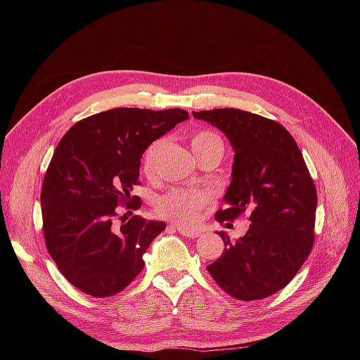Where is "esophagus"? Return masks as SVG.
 I'll list each match as a JSON object with an SVG mask.
<instances>
[{
  "label": "esophagus",
  "mask_w": 360,
  "mask_h": 360,
  "mask_svg": "<svg viewBox=\"0 0 360 360\" xmlns=\"http://www.w3.org/2000/svg\"><path fill=\"white\" fill-rule=\"evenodd\" d=\"M169 228H172V230H177L181 236H188V237H198L201 234L198 230H189V228H184L177 224H171Z\"/></svg>",
  "instance_id": "34e87169"
}]
</instances>
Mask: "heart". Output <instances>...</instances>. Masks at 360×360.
Segmentation results:
<instances>
[{"mask_svg":"<svg viewBox=\"0 0 360 360\" xmlns=\"http://www.w3.org/2000/svg\"><path fill=\"white\" fill-rule=\"evenodd\" d=\"M191 148L195 156L204 153H224L222 138L212 130L201 129L191 135ZM163 147V141L151 143L143 156V171L147 177H153L158 171V158ZM209 204V197L202 192L188 189H172L163 195L156 202V213L167 219L176 221L181 225H193L200 219L204 207Z\"/></svg>","mask_w":360,"mask_h":360,"instance_id":"obj_1","label":"heart"}]
</instances>
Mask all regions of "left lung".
Returning a JSON list of instances; mask_svg holds the SVG:
<instances>
[{"label": "left lung", "mask_w": 360, "mask_h": 360, "mask_svg": "<svg viewBox=\"0 0 360 360\" xmlns=\"http://www.w3.org/2000/svg\"><path fill=\"white\" fill-rule=\"evenodd\" d=\"M192 114L224 132L234 150L226 209L216 219L250 214L249 230L238 240L217 233L225 249L207 270L231 297H269L296 276L314 243L317 191L302 151L274 120L234 108Z\"/></svg>", "instance_id": "8db88e82"}]
</instances>
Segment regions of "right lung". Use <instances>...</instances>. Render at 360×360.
Masks as SVG:
<instances>
[{
  "instance_id": "right-lung-1",
  "label": "right lung",
  "mask_w": 360,
  "mask_h": 360,
  "mask_svg": "<svg viewBox=\"0 0 360 360\" xmlns=\"http://www.w3.org/2000/svg\"><path fill=\"white\" fill-rule=\"evenodd\" d=\"M188 118L180 108H115L81 120L63 136L40 204L48 252L73 287L110 297L143 270V255L167 225L134 216L118 226L117 205L138 209L141 200L130 192L139 184L143 153Z\"/></svg>"
}]
</instances>
